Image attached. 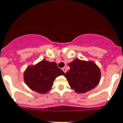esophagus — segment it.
Listing matches in <instances>:
<instances>
[{"label":"esophagus","mask_w":123,"mask_h":123,"mask_svg":"<svg viewBox=\"0 0 123 123\" xmlns=\"http://www.w3.org/2000/svg\"><path fill=\"white\" fill-rule=\"evenodd\" d=\"M62 70H63V71L64 72V73H66V72H67V69H66V68H65V67H63V68L62 69Z\"/></svg>","instance_id":"1"}]
</instances>
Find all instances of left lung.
<instances>
[{"label":"left lung","mask_w":123,"mask_h":123,"mask_svg":"<svg viewBox=\"0 0 123 123\" xmlns=\"http://www.w3.org/2000/svg\"><path fill=\"white\" fill-rule=\"evenodd\" d=\"M70 69L65 74L69 86L78 93H86L99 83L100 71L93 62L75 59L69 63Z\"/></svg>","instance_id":"obj_1"}]
</instances>
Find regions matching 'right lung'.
Returning <instances> with one entry per match:
<instances>
[{"mask_svg":"<svg viewBox=\"0 0 123 123\" xmlns=\"http://www.w3.org/2000/svg\"><path fill=\"white\" fill-rule=\"evenodd\" d=\"M65 73L55 62L43 60L29 66L24 73V80L30 89L39 93H46L51 89L55 78Z\"/></svg>","mask_w":123,"mask_h":123,"instance_id":"1","label":"right lung"}]
</instances>
